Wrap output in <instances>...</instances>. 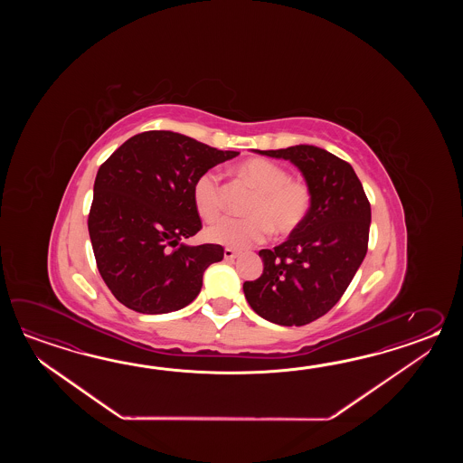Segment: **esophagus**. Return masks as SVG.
Here are the masks:
<instances>
[{"instance_id": "esophagus-1", "label": "esophagus", "mask_w": 463, "mask_h": 463, "mask_svg": "<svg viewBox=\"0 0 463 463\" xmlns=\"http://www.w3.org/2000/svg\"><path fill=\"white\" fill-rule=\"evenodd\" d=\"M238 253H236L235 250H230V248H225V251H223V258L225 260H235Z\"/></svg>"}]
</instances>
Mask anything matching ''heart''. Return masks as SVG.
I'll return each instance as SVG.
<instances>
[{"instance_id":"b5f03b06","label":"heart","mask_w":463,"mask_h":463,"mask_svg":"<svg viewBox=\"0 0 463 463\" xmlns=\"http://www.w3.org/2000/svg\"><path fill=\"white\" fill-rule=\"evenodd\" d=\"M236 172L258 190L248 218H223L207 230V240L217 245L241 250L263 241L273 230L276 235H289L305 223L311 210V190L301 180L289 178V172L266 158L241 162ZM194 205L205 222H215L223 210L222 184L217 172L208 170L194 185Z\"/></svg>"}]
</instances>
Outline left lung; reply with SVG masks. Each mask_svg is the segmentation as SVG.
<instances>
[{"instance_id":"left-lung-1","label":"left lung","mask_w":463,"mask_h":463,"mask_svg":"<svg viewBox=\"0 0 463 463\" xmlns=\"http://www.w3.org/2000/svg\"><path fill=\"white\" fill-rule=\"evenodd\" d=\"M289 160L305 178L313 202L305 223L281 245L261 250L263 273L245 281L256 315L279 326H305L345 295L367 253L371 205L354 168L316 146L253 150Z\"/></svg>"}]
</instances>
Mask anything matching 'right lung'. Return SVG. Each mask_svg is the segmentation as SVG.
I'll return each instance as SVG.
<instances>
[{"label": "right lung", "instance_id": "obj_1", "mask_svg": "<svg viewBox=\"0 0 463 463\" xmlns=\"http://www.w3.org/2000/svg\"><path fill=\"white\" fill-rule=\"evenodd\" d=\"M238 154L177 132L148 130L100 165L89 236L99 273L122 305L165 315L197 298L205 269L223 260V248L184 243L202 228L194 185Z\"/></svg>", "mask_w": 463, "mask_h": 463}]
</instances>
